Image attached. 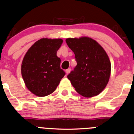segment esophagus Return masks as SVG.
<instances>
[{
    "instance_id": "1",
    "label": "esophagus",
    "mask_w": 134,
    "mask_h": 134,
    "mask_svg": "<svg viewBox=\"0 0 134 134\" xmlns=\"http://www.w3.org/2000/svg\"><path fill=\"white\" fill-rule=\"evenodd\" d=\"M70 72H71V69H67L65 71V72H66V75H69V74L70 73Z\"/></svg>"
}]
</instances>
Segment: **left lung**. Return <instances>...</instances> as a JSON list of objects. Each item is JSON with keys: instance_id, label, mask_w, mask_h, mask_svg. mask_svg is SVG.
Segmentation results:
<instances>
[{"instance_id": "1", "label": "left lung", "mask_w": 134, "mask_h": 134, "mask_svg": "<svg viewBox=\"0 0 134 134\" xmlns=\"http://www.w3.org/2000/svg\"><path fill=\"white\" fill-rule=\"evenodd\" d=\"M77 65L67 76L80 94L90 98L102 92L109 82L111 62L102 46L91 37L67 38Z\"/></svg>"}]
</instances>
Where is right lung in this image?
Listing matches in <instances>:
<instances>
[{
	"label": "right lung",
	"mask_w": 134,
	"mask_h": 134,
	"mask_svg": "<svg viewBox=\"0 0 134 134\" xmlns=\"http://www.w3.org/2000/svg\"><path fill=\"white\" fill-rule=\"evenodd\" d=\"M62 39L42 38L26 52L21 64V75L28 90L37 97L53 93L65 75L56 55Z\"/></svg>",
	"instance_id": "add662e5"
}]
</instances>
